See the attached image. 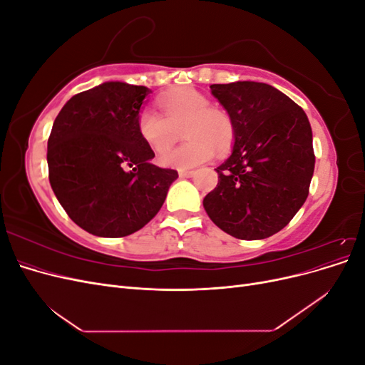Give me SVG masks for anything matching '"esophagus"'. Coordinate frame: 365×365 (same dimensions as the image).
Listing matches in <instances>:
<instances>
[{
  "instance_id": "1",
  "label": "esophagus",
  "mask_w": 365,
  "mask_h": 365,
  "mask_svg": "<svg viewBox=\"0 0 365 365\" xmlns=\"http://www.w3.org/2000/svg\"><path fill=\"white\" fill-rule=\"evenodd\" d=\"M178 175L181 176V178H190V176L195 175V172L193 170H180Z\"/></svg>"
}]
</instances>
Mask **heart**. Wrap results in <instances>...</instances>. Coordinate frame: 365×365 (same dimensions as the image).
Returning <instances> with one entry per match:
<instances>
[{"label":"heart","mask_w":365,"mask_h":365,"mask_svg":"<svg viewBox=\"0 0 365 365\" xmlns=\"http://www.w3.org/2000/svg\"><path fill=\"white\" fill-rule=\"evenodd\" d=\"M163 113L143 108L137 115V130L145 145L162 153L178 139L179 130L190 141L160 157L164 168L187 170L213 158L215 150L225 153L233 146L235 123L224 109L208 106L210 98L193 86H178L158 97Z\"/></svg>","instance_id":"obj_1"}]
</instances>
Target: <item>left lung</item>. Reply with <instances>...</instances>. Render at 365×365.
Masks as SVG:
<instances>
[{"label": "left lung", "instance_id": "1", "mask_svg": "<svg viewBox=\"0 0 365 365\" xmlns=\"http://www.w3.org/2000/svg\"><path fill=\"white\" fill-rule=\"evenodd\" d=\"M235 123L231 155L204 197L210 219L230 236L267 239L289 224L309 195L315 155L307 115L260 82L210 85Z\"/></svg>", "mask_w": 365, "mask_h": 365}]
</instances>
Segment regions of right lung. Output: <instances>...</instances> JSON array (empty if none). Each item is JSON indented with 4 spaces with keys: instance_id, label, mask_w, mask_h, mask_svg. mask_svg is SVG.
Listing matches in <instances>:
<instances>
[{
    "instance_id": "right-lung-1",
    "label": "right lung",
    "mask_w": 365,
    "mask_h": 365,
    "mask_svg": "<svg viewBox=\"0 0 365 365\" xmlns=\"http://www.w3.org/2000/svg\"><path fill=\"white\" fill-rule=\"evenodd\" d=\"M146 86L105 82L73 96L47 148L51 189L74 224L101 237L135 233L155 216L178 178L138 135Z\"/></svg>"
}]
</instances>
